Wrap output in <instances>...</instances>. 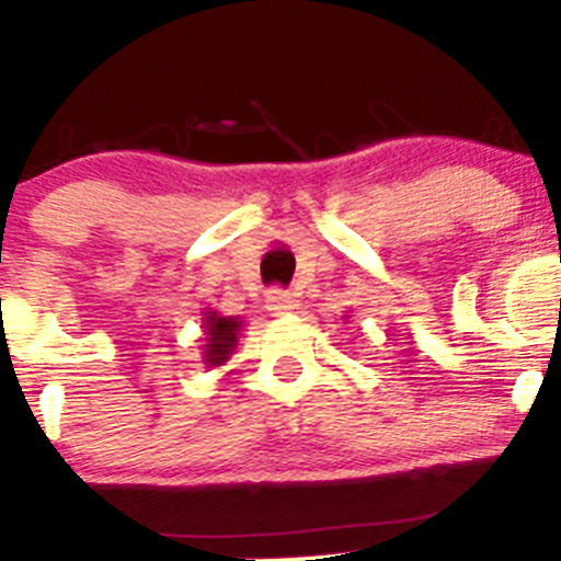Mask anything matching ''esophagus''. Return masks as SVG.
Segmentation results:
<instances>
[{"label":"esophagus","mask_w":561,"mask_h":561,"mask_svg":"<svg viewBox=\"0 0 561 561\" xmlns=\"http://www.w3.org/2000/svg\"><path fill=\"white\" fill-rule=\"evenodd\" d=\"M265 307H268L271 314H287L296 307V298L287 290H282V287H274V290L265 293Z\"/></svg>","instance_id":"obj_1"}]
</instances>
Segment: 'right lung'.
Returning a JSON list of instances; mask_svg holds the SVG:
<instances>
[{"mask_svg":"<svg viewBox=\"0 0 561 561\" xmlns=\"http://www.w3.org/2000/svg\"><path fill=\"white\" fill-rule=\"evenodd\" d=\"M206 325H208L206 364L219 366L222 360H228L230 350L236 347V331H239V322H236L233 317H219L217 312H208Z\"/></svg>","mask_w":561,"mask_h":561,"instance_id":"1","label":"right lung"}]
</instances>
